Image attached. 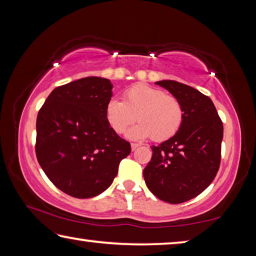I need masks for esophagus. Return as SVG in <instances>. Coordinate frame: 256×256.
<instances>
[{"label": "esophagus", "instance_id": "34e87169", "mask_svg": "<svg viewBox=\"0 0 256 256\" xmlns=\"http://www.w3.org/2000/svg\"><path fill=\"white\" fill-rule=\"evenodd\" d=\"M136 148H138V144H131V149H132V151H134V150H136Z\"/></svg>", "mask_w": 256, "mask_h": 256}]
</instances>
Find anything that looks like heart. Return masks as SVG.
Instances as JSON below:
<instances>
[{"label":"heart","mask_w":256,"mask_h":256,"mask_svg":"<svg viewBox=\"0 0 256 256\" xmlns=\"http://www.w3.org/2000/svg\"><path fill=\"white\" fill-rule=\"evenodd\" d=\"M184 118L178 99L148 84H136L124 92L123 102L110 99L106 106V120L118 134H123L136 122L140 123L128 132L131 140L151 136L162 142L174 136Z\"/></svg>","instance_id":"1"}]
</instances>
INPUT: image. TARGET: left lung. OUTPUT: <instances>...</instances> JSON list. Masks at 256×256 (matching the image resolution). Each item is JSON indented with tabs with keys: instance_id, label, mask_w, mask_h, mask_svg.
<instances>
[{
	"instance_id": "1",
	"label": "left lung",
	"mask_w": 256,
	"mask_h": 256,
	"mask_svg": "<svg viewBox=\"0 0 256 256\" xmlns=\"http://www.w3.org/2000/svg\"><path fill=\"white\" fill-rule=\"evenodd\" d=\"M154 84L178 99L184 118L174 136L151 146L152 157L144 177L154 196L177 204L198 196L214 180L224 126L211 99L193 86L172 80Z\"/></svg>"
}]
</instances>
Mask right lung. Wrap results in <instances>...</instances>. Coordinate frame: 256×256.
<instances>
[{
    "instance_id": "1",
    "label": "right lung",
    "mask_w": 256,
    "mask_h": 256,
    "mask_svg": "<svg viewBox=\"0 0 256 256\" xmlns=\"http://www.w3.org/2000/svg\"><path fill=\"white\" fill-rule=\"evenodd\" d=\"M112 86L99 76L68 82L55 88L38 112V162L52 183L73 198L102 193L131 152L106 120Z\"/></svg>"
}]
</instances>
